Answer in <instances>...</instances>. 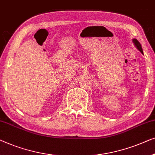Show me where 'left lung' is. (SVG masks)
Wrapping results in <instances>:
<instances>
[{"label":"left lung","mask_w":155,"mask_h":155,"mask_svg":"<svg viewBox=\"0 0 155 155\" xmlns=\"http://www.w3.org/2000/svg\"><path fill=\"white\" fill-rule=\"evenodd\" d=\"M133 41H134V44L136 45V46L137 47V48H138L139 51L141 52V53H143L142 47H141V45H140V43H139V41L137 40V39H134V40H133Z\"/></svg>","instance_id":"left-lung-1"}]
</instances>
